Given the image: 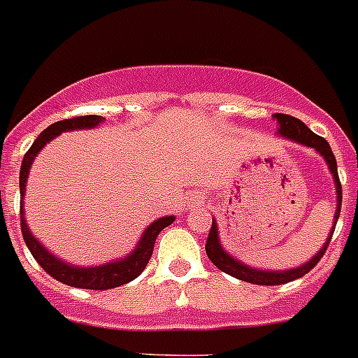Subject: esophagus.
I'll use <instances>...</instances> for the list:
<instances>
[{
	"label": "esophagus",
	"mask_w": 358,
	"mask_h": 358,
	"mask_svg": "<svg viewBox=\"0 0 358 358\" xmlns=\"http://www.w3.org/2000/svg\"><path fill=\"white\" fill-rule=\"evenodd\" d=\"M187 201H189L191 202V204H201V202H202V199H201V196H191V199H187Z\"/></svg>",
	"instance_id": "1"
}]
</instances>
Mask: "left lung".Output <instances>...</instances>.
<instances>
[{
    "label": "left lung",
    "instance_id": "left-lung-1",
    "mask_svg": "<svg viewBox=\"0 0 358 358\" xmlns=\"http://www.w3.org/2000/svg\"><path fill=\"white\" fill-rule=\"evenodd\" d=\"M273 119L277 120L278 131L277 134L282 137V139L294 141L297 145L308 146V148H314V150L320 154V156L325 159L329 167V173L334 180V187H336V212H334V224L331 232L327 236V241L323 243V247L317 250L316 255L312 256L310 260L305 262L303 266L292 267V269H280V271H269V269H256L252 266H247L241 260L234 258L232 255H229L224 247L221 245V239H219V229L215 219H213L212 229H210V234H208L206 241V255L208 258L213 262V266H217V269H221L223 273L230 275V277H236L239 280H245V282L250 284H262V286H277V284H286L292 282L295 278H301L303 275L310 271L312 267L316 266L317 262L322 260V256L325 255L329 243H331V238H333L334 227H336V221H338L340 208H342V185H340L338 178V169H336V159H334V154L331 150V146L323 137L316 135L312 131L305 122H301L299 119L295 117H289V115L275 113Z\"/></svg>",
    "mask_w": 358,
    "mask_h": 358
}]
</instances>
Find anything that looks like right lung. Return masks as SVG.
Wrapping results in <instances>:
<instances>
[{
    "mask_svg": "<svg viewBox=\"0 0 358 358\" xmlns=\"http://www.w3.org/2000/svg\"><path fill=\"white\" fill-rule=\"evenodd\" d=\"M103 122V117L98 115H85V117H74V119L59 120V122L48 126L35 143L31 145L27 154L24 156L22 162V169H20V224H22V234H24L25 245L29 247L31 255L38 262V266L52 275L55 280L72 286V288H81V289H109L122 286V284L134 280L143 273L146 267L148 260H150L152 250H154V243H156L157 234L162 232L165 227L174 223V215H165V217L156 219L154 223L146 227V230L141 236L139 243L135 245V249L126 255L124 258L119 260L108 262L102 266H91V267H81V266H72L69 262L61 260L57 256L50 252L38 239L33 236V232L27 227L25 221V212H24V196H25V184H27V176H29V169L35 162L36 154L44 148L52 139H55L57 135L63 131H74V129H91L96 128Z\"/></svg>",
    "mask_w": 358,
    "mask_h": 358,
    "instance_id": "1",
    "label": "right lung"
}]
</instances>
